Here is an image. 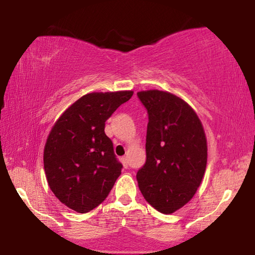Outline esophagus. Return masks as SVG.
I'll use <instances>...</instances> for the list:
<instances>
[{
    "label": "esophagus",
    "mask_w": 255,
    "mask_h": 255,
    "mask_svg": "<svg viewBox=\"0 0 255 255\" xmlns=\"http://www.w3.org/2000/svg\"><path fill=\"white\" fill-rule=\"evenodd\" d=\"M122 162H123L124 167H128V161L127 156H123V158H122Z\"/></svg>",
    "instance_id": "obj_1"
}]
</instances>
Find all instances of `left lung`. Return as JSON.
I'll list each match as a JSON object with an SVG mask.
<instances>
[{"label": "left lung", "mask_w": 255, "mask_h": 255, "mask_svg": "<svg viewBox=\"0 0 255 255\" xmlns=\"http://www.w3.org/2000/svg\"><path fill=\"white\" fill-rule=\"evenodd\" d=\"M148 114L146 162L137 172L142 196L161 214H173L196 193L207 167V138L197 115L173 94L137 93Z\"/></svg>", "instance_id": "left-lung-1"}]
</instances>
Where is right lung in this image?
<instances>
[{
  "label": "right lung",
  "mask_w": 255,
  "mask_h": 255,
  "mask_svg": "<svg viewBox=\"0 0 255 255\" xmlns=\"http://www.w3.org/2000/svg\"><path fill=\"white\" fill-rule=\"evenodd\" d=\"M133 92L90 93L73 103L52 128L44 148V169L58 200L80 214L102 203L123 165L104 132L106 122Z\"/></svg>",
  "instance_id": "obj_1"
}]
</instances>
